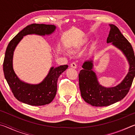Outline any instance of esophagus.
<instances>
[{"instance_id": "1", "label": "esophagus", "mask_w": 135, "mask_h": 135, "mask_svg": "<svg viewBox=\"0 0 135 135\" xmlns=\"http://www.w3.org/2000/svg\"><path fill=\"white\" fill-rule=\"evenodd\" d=\"M71 67L73 68H77V64L75 62H72L71 64Z\"/></svg>"}]
</instances>
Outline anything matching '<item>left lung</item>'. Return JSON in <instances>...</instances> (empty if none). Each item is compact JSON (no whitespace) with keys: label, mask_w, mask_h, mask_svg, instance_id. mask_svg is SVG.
Returning a JSON list of instances; mask_svg holds the SVG:
<instances>
[{"label":"left lung","mask_w":135,"mask_h":135,"mask_svg":"<svg viewBox=\"0 0 135 135\" xmlns=\"http://www.w3.org/2000/svg\"><path fill=\"white\" fill-rule=\"evenodd\" d=\"M110 31L107 43L123 52L129 65V72L118 85L106 88L100 84L96 73L92 70V59L84 61L79 74L81 96L87 103L95 107L108 106L124 98L129 92L135 76V57L131 43L124 37L117 27L109 24Z\"/></svg>","instance_id":"obj_1"}]
</instances>
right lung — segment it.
Segmentation results:
<instances>
[{
	"label": "right lung",
	"instance_id": "right-lung-1",
	"mask_svg": "<svg viewBox=\"0 0 135 135\" xmlns=\"http://www.w3.org/2000/svg\"><path fill=\"white\" fill-rule=\"evenodd\" d=\"M56 28L54 25L30 24L19 32L8 45L3 64L4 76L14 97L20 102L33 106L44 105L51 103L55 97L57 80L59 76L67 69V65L55 68L52 67L42 82L33 84L18 78L13 68V56L16 47L24 36L28 35H50L55 31Z\"/></svg>",
	"mask_w": 135,
	"mask_h": 135
}]
</instances>
